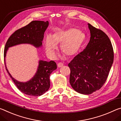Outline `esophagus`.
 Instances as JSON below:
<instances>
[{
	"label": "esophagus",
	"instance_id": "34e87169",
	"mask_svg": "<svg viewBox=\"0 0 121 121\" xmlns=\"http://www.w3.org/2000/svg\"><path fill=\"white\" fill-rule=\"evenodd\" d=\"M57 66H58V67H59V68H60V67L63 66V64L61 62H59L58 64H57Z\"/></svg>",
	"mask_w": 121,
	"mask_h": 121
}]
</instances>
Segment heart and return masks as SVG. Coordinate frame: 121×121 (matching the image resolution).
<instances>
[{
	"instance_id": "b5f03b06",
	"label": "heart",
	"mask_w": 121,
	"mask_h": 121,
	"mask_svg": "<svg viewBox=\"0 0 121 121\" xmlns=\"http://www.w3.org/2000/svg\"><path fill=\"white\" fill-rule=\"evenodd\" d=\"M85 36L79 29L72 28L66 30L55 33L52 37L48 36L45 41V48L48 55L51 57L55 55L57 44H61L62 52L68 57L77 55L82 47Z\"/></svg>"
}]
</instances>
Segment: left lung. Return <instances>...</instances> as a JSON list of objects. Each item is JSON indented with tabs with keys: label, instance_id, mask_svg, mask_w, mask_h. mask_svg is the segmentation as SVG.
I'll list each match as a JSON object with an SVG mask.
<instances>
[{
	"label": "left lung",
	"instance_id": "1",
	"mask_svg": "<svg viewBox=\"0 0 121 121\" xmlns=\"http://www.w3.org/2000/svg\"><path fill=\"white\" fill-rule=\"evenodd\" d=\"M88 25L90 42L68 64L71 86L76 92L85 95L102 87L114 61L113 48L108 36L102 30L90 23Z\"/></svg>",
	"mask_w": 121,
	"mask_h": 121
}]
</instances>
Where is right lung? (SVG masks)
Here are the masks:
<instances>
[{"instance_id": "right-lung-1", "label": "right lung", "mask_w": 121, "mask_h": 121, "mask_svg": "<svg viewBox=\"0 0 121 121\" xmlns=\"http://www.w3.org/2000/svg\"><path fill=\"white\" fill-rule=\"evenodd\" d=\"M49 25L48 21H32L28 25L17 29L9 37L6 43L4 52L5 68L17 88L25 94L40 96L50 87V75L57 69L56 62L39 60L38 69L33 78L26 82H17L12 77L5 65V57L9 47L21 43H29L36 47H41L44 34Z\"/></svg>"}]
</instances>
